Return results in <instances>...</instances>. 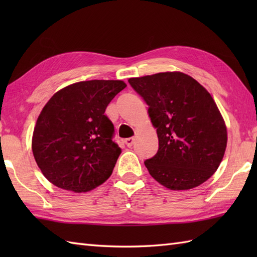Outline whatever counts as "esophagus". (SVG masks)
Segmentation results:
<instances>
[{"label": "esophagus", "instance_id": "esophagus-1", "mask_svg": "<svg viewBox=\"0 0 257 257\" xmlns=\"http://www.w3.org/2000/svg\"><path fill=\"white\" fill-rule=\"evenodd\" d=\"M135 144V138H128L125 139V145H127V147H133V145Z\"/></svg>", "mask_w": 257, "mask_h": 257}]
</instances>
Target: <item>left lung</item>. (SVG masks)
Wrapping results in <instances>:
<instances>
[{
  "label": "left lung",
  "mask_w": 257,
  "mask_h": 257,
  "mask_svg": "<svg viewBox=\"0 0 257 257\" xmlns=\"http://www.w3.org/2000/svg\"><path fill=\"white\" fill-rule=\"evenodd\" d=\"M149 106L159 149L145 161L150 176L170 190H189L213 176L224 156L227 133L210 92L180 72L129 78Z\"/></svg>",
  "instance_id": "8db88e82"
}]
</instances>
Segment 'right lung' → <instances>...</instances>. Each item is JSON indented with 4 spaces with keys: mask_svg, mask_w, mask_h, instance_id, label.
Returning a JSON list of instances; mask_svg holds the SVG:
<instances>
[{
    "mask_svg": "<svg viewBox=\"0 0 257 257\" xmlns=\"http://www.w3.org/2000/svg\"><path fill=\"white\" fill-rule=\"evenodd\" d=\"M127 86L122 80H87L58 90L43 108L32 150L44 177L56 187L87 192L111 176L121 149L105 110Z\"/></svg>",
    "mask_w": 257,
    "mask_h": 257,
    "instance_id": "add662e5",
    "label": "right lung"
}]
</instances>
